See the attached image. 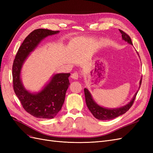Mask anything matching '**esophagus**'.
<instances>
[{
    "instance_id": "1",
    "label": "esophagus",
    "mask_w": 153,
    "mask_h": 153,
    "mask_svg": "<svg viewBox=\"0 0 153 153\" xmlns=\"http://www.w3.org/2000/svg\"><path fill=\"white\" fill-rule=\"evenodd\" d=\"M78 77H79V74H78L77 72L73 73L71 75V78H73V79H75V80H77Z\"/></svg>"
}]
</instances>
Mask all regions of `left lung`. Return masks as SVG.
Returning <instances> with one entry per match:
<instances>
[{
  "label": "left lung",
  "mask_w": 153,
  "mask_h": 153,
  "mask_svg": "<svg viewBox=\"0 0 153 153\" xmlns=\"http://www.w3.org/2000/svg\"><path fill=\"white\" fill-rule=\"evenodd\" d=\"M119 30L122 34V38L125 41H127L128 43L133 45L130 37L129 36V35H128L126 32H124L122 30ZM141 83L142 79L140 80V85H141ZM84 93L85 97L86 105L88 108L91 111V112L94 115V117L99 120H110L125 114L131 107V106L134 103V101H135L136 98V96L138 93V91L136 92L135 96L133 97V98L128 104L123 106V107L114 109L105 108L103 107H101V106H99L98 105H97L94 102V100H92L90 92L86 88L84 89Z\"/></svg>",
  "instance_id": "8db88e82"
}]
</instances>
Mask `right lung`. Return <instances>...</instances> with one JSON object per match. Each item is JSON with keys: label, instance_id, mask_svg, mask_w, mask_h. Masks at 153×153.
Wrapping results in <instances>:
<instances>
[{"label": "right lung", "instance_id": "obj_1", "mask_svg": "<svg viewBox=\"0 0 153 153\" xmlns=\"http://www.w3.org/2000/svg\"><path fill=\"white\" fill-rule=\"evenodd\" d=\"M58 32L45 29L33 30L23 41L13 61L12 75L14 91L24 110L37 118L52 119L61 110L66 91L70 84L68 79L70 73L56 74L39 93L32 94L26 91L22 85L21 68L28 55L41 40Z\"/></svg>", "mask_w": 153, "mask_h": 153}]
</instances>
